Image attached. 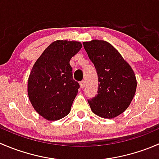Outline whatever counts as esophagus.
<instances>
[{
    "label": "esophagus",
    "mask_w": 159,
    "mask_h": 159,
    "mask_svg": "<svg viewBox=\"0 0 159 159\" xmlns=\"http://www.w3.org/2000/svg\"><path fill=\"white\" fill-rule=\"evenodd\" d=\"M80 85H81V89H84V86H85V82H84V81H81V82H80Z\"/></svg>",
    "instance_id": "1"
}]
</instances>
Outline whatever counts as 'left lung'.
Returning <instances> with one entry per match:
<instances>
[{
  "label": "left lung",
  "instance_id": "obj_1",
  "mask_svg": "<svg viewBox=\"0 0 159 159\" xmlns=\"http://www.w3.org/2000/svg\"><path fill=\"white\" fill-rule=\"evenodd\" d=\"M97 70L98 94L88 100L94 114L114 118L125 111L134 98L137 80L134 70L110 43L92 40L83 43Z\"/></svg>",
  "mask_w": 159,
  "mask_h": 159
}]
</instances>
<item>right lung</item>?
<instances>
[{
	"instance_id": "1",
	"label": "right lung",
	"mask_w": 159,
	"mask_h": 159,
	"mask_svg": "<svg viewBox=\"0 0 159 159\" xmlns=\"http://www.w3.org/2000/svg\"><path fill=\"white\" fill-rule=\"evenodd\" d=\"M81 47L77 41H54L30 70L28 98L34 110L48 121H57L69 114L80 87L72 77L70 60Z\"/></svg>"
}]
</instances>
